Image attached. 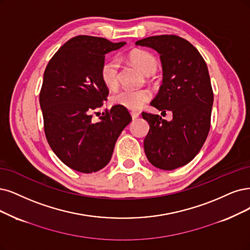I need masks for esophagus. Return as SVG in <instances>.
I'll return each mask as SVG.
<instances>
[{
    "instance_id": "esophagus-1",
    "label": "esophagus",
    "mask_w": 250,
    "mask_h": 250,
    "mask_svg": "<svg viewBox=\"0 0 250 250\" xmlns=\"http://www.w3.org/2000/svg\"><path fill=\"white\" fill-rule=\"evenodd\" d=\"M139 115H140V113L136 112V111H132V112H131V116H132L133 119H136L137 117H139Z\"/></svg>"
}]
</instances>
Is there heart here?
Here are the masks:
<instances>
[{"label": "heart", "instance_id": "b5f03b06", "mask_svg": "<svg viewBox=\"0 0 250 250\" xmlns=\"http://www.w3.org/2000/svg\"><path fill=\"white\" fill-rule=\"evenodd\" d=\"M127 59L134 66L142 73L150 75L158 68V62L149 52L145 50H134L128 53ZM118 67L119 63L116 59L109 60L102 64L100 77L104 85L110 89H114L118 85ZM151 99L150 90L143 89H122L117 91L111 98L114 105L122 106L128 110H138Z\"/></svg>", "mask_w": 250, "mask_h": 250}]
</instances>
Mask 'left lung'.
<instances>
[{"label": "left lung", "mask_w": 250, "mask_h": 250, "mask_svg": "<svg viewBox=\"0 0 250 250\" xmlns=\"http://www.w3.org/2000/svg\"><path fill=\"white\" fill-rule=\"evenodd\" d=\"M136 45L161 54L163 84L150 105L173 113L167 122L158 114L142 112L149 124L145 154L156 168L177 169L199 153L210 130L213 90L207 64L195 46L176 35L148 37Z\"/></svg>", "instance_id": "1"}]
</instances>
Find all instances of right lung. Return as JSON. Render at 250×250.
Segmentation results:
<instances>
[{
  "mask_svg": "<svg viewBox=\"0 0 250 250\" xmlns=\"http://www.w3.org/2000/svg\"><path fill=\"white\" fill-rule=\"evenodd\" d=\"M125 42L80 35L54 53L45 69L39 95L46 139L69 168L92 173L112 156L117 138L131 123L126 108L115 105L98 123L91 112L103 106L109 89L100 77L105 54Z\"/></svg>",
  "mask_w": 250,
  "mask_h": 250,
  "instance_id": "add662e5",
  "label": "right lung"
}]
</instances>
